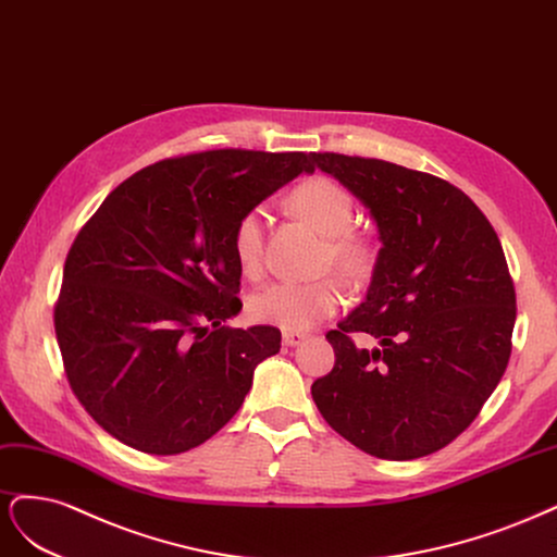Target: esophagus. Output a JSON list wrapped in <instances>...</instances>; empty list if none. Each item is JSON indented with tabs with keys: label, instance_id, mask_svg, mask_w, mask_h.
I'll list each match as a JSON object with an SVG mask.
<instances>
[{
	"label": "esophagus",
	"instance_id": "1",
	"mask_svg": "<svg viewBox=\"0 0 557 557\" xmlns=\"http://www.w3.org/2000/svg\"><path fill=\"white\" fill-rule=\"evenodd\" d=\"M305 339V333H298V331H284L282 333V343L286 345V347H296V345H300Z\"/></svg>",
	"mask_w": 557,
	"mask_h": 557
}]
</instances>
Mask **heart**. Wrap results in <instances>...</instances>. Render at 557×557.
Instances as JSON below:
<instances>
[{
	"label": "heart",
	"instance_id": "1",
	"mask_svg": "<svg viewBox=\"0 0 557 557\" xmlns=\"http://www.w3.org/2000/svg\"><path fill=\"white\" fill-rule=\"evenodd\" d=\"M292 208L326 236L321 271H333L351 289L366 284L374 268V249L361 233L349 228L356 212L351 194L331 177L317 175L292 191ZM265 226L268 210L255 206L240 214L233 228V255L247 275H259L263 268ZM338 281L324 275L310 282H273L249 298V314L284 331H308L337 312L343 302V283Z\"/></svg>",
	"mask_w": 557,
	"mask_h": 557
}]
</instances>
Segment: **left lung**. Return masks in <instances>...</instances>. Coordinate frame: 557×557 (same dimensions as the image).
I'll return each mask as SVG.
<instances>
[{"label": "left lung", "mask_w": 557, "mask_h": 557, "mask_svg": "<svg viewBox=\"0 0 557 557\" xmlns=\"http://www.w3.org/2000/svg\"><path fill=\"white\" fill-rule=\"evenodd\" d=\"M370 210L382 249L366 300L326 333L312 384L326 423L361 451L414 460L451 444L511 356L516 292L495 228L468 194L384 159L312 152ZM381 339L356 348L350 335Z\"/></svg>", "instance_id": "obj_1"}]
</instances>
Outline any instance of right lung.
<instances>
[{"instance_id":"obj_1","label":"right lung","mask_w":557,"mask_h":557,"mask_svg":"<svg viewBox=\"0 0 557 557\" xmlns=\"http://www.w3.org/2000/svg\"><path fill=\"white\" fill-rule=\"evenodd\" d=\"M312 154L208 150L161 159L117 185L71 245L55 335L71 391L106 433L173 456L240 409L273 326L228 329L243 308L233 228Z\"/></svg>"}]
</instances>
